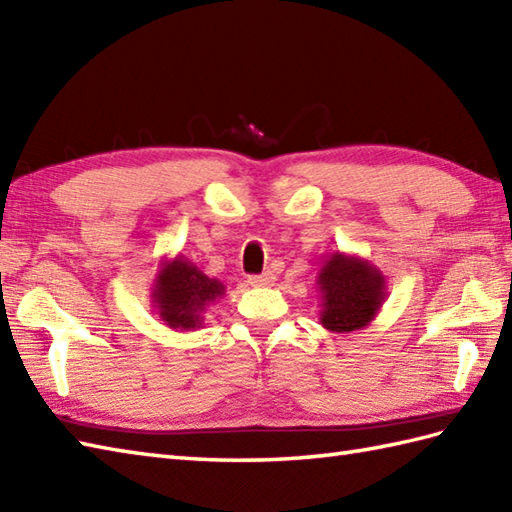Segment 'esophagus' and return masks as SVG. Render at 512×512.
Segmentation results:
<instances>
[{
  "instance_id": "esophagus-1",
  "label": "esophagus",
  "mask_w": 512,
  "mask_h": 512,
  "mask_svg": "<svg viewBox=\"0 0 512 512\" xmlns=\"http://www.w3.org/2000/svg\"><path fill=\"white\" fill-rule=\"evenodd\" d=\"M248 284L253 286V288H268V286H273V284H275L273 270H266V273H262V275L248 277Z\"/></svg>"
}]
</instances>
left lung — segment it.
Segmentation results:
<instances>
[{
    "instance_id": "obj_1",
    "label": "left lung",
    "mask_w": 512,
    "mask_h": 512,
    "mask_svg": "<svg viewBox=\"0 0 512 512\" xmlns=\"http://www.w3.org/2000/svg\"><path fill=\"white\" fill-rule=\"evenodd\" d=\"M321 314L328 332L347 334L365 330L387 299V279L369 259L336 253L323 259L317 275Z\"/></svg>"
}]
</instances>
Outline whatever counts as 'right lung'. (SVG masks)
Listing matches in <instances>:
<instances>
[{
  "label": "right lung",
  "instance_id": "1",
  "mask_svg": "<svg viewBox=\"0 0 512 512\" xmlns=\"http://www.w3.org/2000/svg\"><path fill=\"white\" fill-rule=\"evenodd\" d=\"M224 295L226 286L220 279L204 275L180 253L173 259H160L149 297L151 308L167 328L189 332L202 328L204 312Z\"/></svg>",
  "mask_w": 512,
  "mask_h": 512
}]
</instances>
